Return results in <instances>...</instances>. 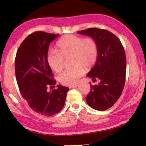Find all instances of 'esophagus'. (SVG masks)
Here are the masks:
<instances>
[{
  "label": "esophagus",
  "instance_id": "obj_1",
  "mask_svg": "<svg viewBox=\"0 0 146 146\" xmlns=\"http://www.w3.org/2000/svg\"><path fill=\"white\" fill-rule=\"evenodd\" d=\"M78 86V85L77 84V85H71V86H69V88H75V87H76V86Z\"/></svg>",
  "mask_w": 146,
  "mask_h": 146
}]
</instances>
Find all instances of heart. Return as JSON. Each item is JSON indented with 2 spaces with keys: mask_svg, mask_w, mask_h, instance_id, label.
I'll return each instance as SVG.
<instances>
[{
  "mask_svg": "<svg viewBox=\"0 0 146 146\" xmlns=\"http://www.w3.org/2000/svg\"><path fill=\"white\" fill-rule=\"evenodd\" d=\"M57 50L49 51L47 62L55 72H60L64 64V59L70 58L72 68L64 70L58 80L63 85H73L78 82L84 69H90L95 64L98 56L97 42L92 38H83L75 35H67L57 43Z\"/></svg>",
  "mask_w": 146,
  "mask_h": 146,
  "instance_id": "obj_1",
  "label": "heart"
}]
</instances>
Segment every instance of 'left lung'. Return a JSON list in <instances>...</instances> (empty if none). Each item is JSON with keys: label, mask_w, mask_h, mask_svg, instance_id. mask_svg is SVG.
<instances>
[{"label": "left lung", "mask_w": 146, "mask_h": 146, "mask_svg": "<svg viewBox=\"0 0 146 146\" xmlns=\"http://www.w3.org/2000/svg\"><path fill=\"white\" fill-rule=\"evenodd\" d=\"M92 37L97 42L98 56L87 76L100 80L98 85H90L86 101L90 107L103 111L111 107L120 97L124 87L126 58L119 39L107 30L89 28L78 32Z\"/></svg>", "instance_id": "8db88e82"}]
</instances>
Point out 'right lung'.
Masks as SVG:
<instances>
[{
    "mask_svg": "<svg viewBox=\"0 0 146 146\" xmlns=\"http://www.w3.org/2000/svg\"><path fill=\"white\" fill-rule=\"evenodd\" d=\"M59 35L42 31L31 34L21 43L15 59V76L21 94L36 113L52 116L63 107L68 87H55L51 68L47 62L49 46Z\"/></svg>",
    "mask_w": 146,
    "mask_h": 146,
    "instance_id": "right-lung-1",
    "label": "right lung"
}]
</instances>
